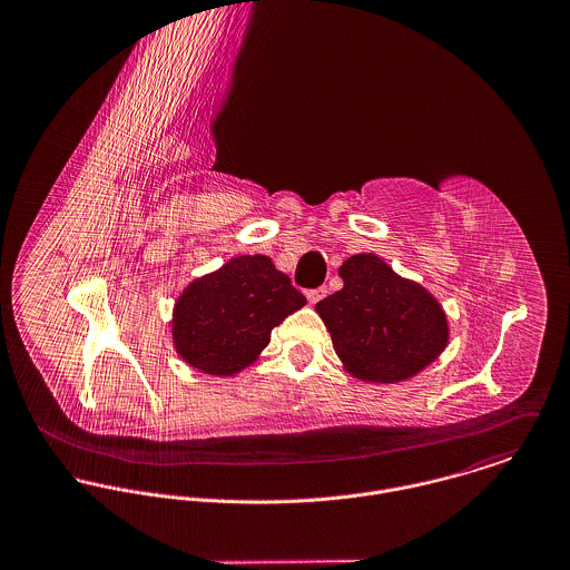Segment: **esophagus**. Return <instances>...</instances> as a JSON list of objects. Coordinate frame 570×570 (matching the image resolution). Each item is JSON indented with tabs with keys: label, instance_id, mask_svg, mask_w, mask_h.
Listing matches in <instances>:
<instances>
[{
	"label": "esophagus",
	"instance_id": "obj_1",
	"mask_svg": "<svg viewBox=\"0 0 570 570\" xmlns=\"http://www.w3.org/2000/svg\"><path fill=\"white\" fill-rule=\"evenodd\" d=\"M325 293H327V288H325V286L308 288V291H306V297H308V302H311V304H316V302H321V299L325 297Z\"/></svg>",
	"mask_w": 570,
	"mask_h": 570
}]
</instances>
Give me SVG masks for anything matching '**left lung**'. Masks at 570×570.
<instances>
[{"label": "left lung", "instance_id": "1", "mask_svg": "<svg viewBox=\"0 0 570 570\" xmlns=\"http://www.w3.org/2000/svg\"><path fill=\"white\" fill-rule=\"evenodd\" d=\"M343 288L316 304L334 350L356 379H411L442 354L448 323L422 286L397 277L374 254L338 268Z\"/></svg>", "mask_w": 570, "mask_h": 570}]
</instances>
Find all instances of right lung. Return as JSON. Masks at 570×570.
Returning a JSON list of instances; mask_svg holds the SVG:
<instances>
[{
    "instance_id": "obj_1",
    "label": "right lung",
    "mask_w": 570,
    "mask_h": 570,
    "mask_svg": "<svg viewBox=\"0 0 570 570\" xmlns=\"http://www.w3.org/2000/svg\"><path fill=\"white\" fill-rule=\"evenodd\" d=\"M306 297L266 255H240L191 282L175 306V345L191 367L229 376L254 363L271 330Z\"/></svg>"
}]
</instances>
